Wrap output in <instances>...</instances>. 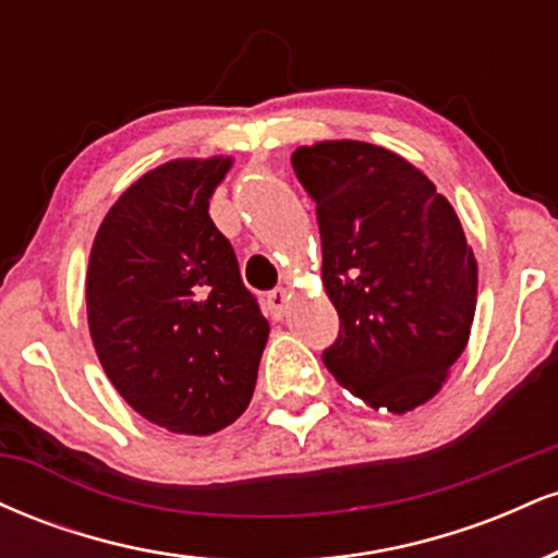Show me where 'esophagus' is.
I'll list each match as a JSON object with an SVG mask.
<instances>
[{
  "label": "esophagus",
  "mask_w": 558,
  "mask_h": 558,
  "mask_svg": "<svg viewBox=\"0 0 558 558\" xmlns=\"http://www.w3.org/2000/svg\"><path fill=\"white\" fill-rule=\"evenodd\" d=\"M286 306H288V291L286 288H275V291L267 293V310L275 319H280L286 315Z\"/></svg>",
  "instance_id": "esophagus-1"
}]
</instances>
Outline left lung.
<instances>
[{
	"instance_id": "obj_1",
	"label": "left lung",
	"mask_w": 558,
	"mask_h": 558,
	"mask_svg": "<svg viewBox=\"0 0 558 558\" xmlns=\"http://www.w3.org/2000/svg\"><path fill=\"white\" fill-rule=\"evenodd\" d=\"M291 165L317 204L323 283L341 319L325 367L369 407H420L475 317L477 262L462 222L425 172L383 146L323 141Z\"/></svg>"
}]
</instances>
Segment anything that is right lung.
Listing matches in <instances>:
<instances>
[{
  "mask_svg": "<svg viewBox=\"0 0 558 558\" xmlns=\"http://www.w3.org/2000/svg\"><path fill=\"white\" fill-rule=\"evenodd\" d=\"M230 159H175L138 178L96 233L88 330L133 409L172 433L213 435L246 412L270 325L209 217Z\"/></svg>",
  "mask_w": 558,
  "mask_h": 558,
  "instance_id": "1",
  "label": "right lung"
}]
</instances>
